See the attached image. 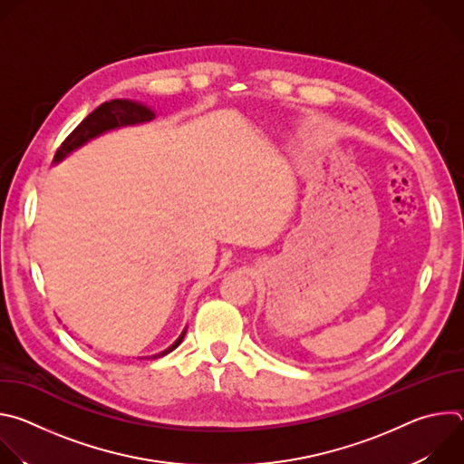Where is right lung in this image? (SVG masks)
<instances>
[{
	"label": "right lung",
	"mask_w": 464,
	"mask_h": 464,
	"mask_svg": "<svg viewBox=\"0 0 464 464\" xmlns=\"http://www.w3.org/2000/svg\"><path fill=\"white\" fill-rule=\"evenodd\" d=\"M156 117V113L147 108L141 102H134V101H126V99H113L110 102L101 104L99 108H95L73 131L72 134L63 140V143L58 147L56 154H54V163L62 161L65 156L70 152H73L75 149L82 147L86 141L97 138L99 134H104L106 130L111 128H119V126H128V124H140V122H147L152 121ZM185 336V330L183 334L163 353L156 354L154 358L165 356L170 351H174L181 340Z\"/></svg>",
	"instance_id": "1"
}]
</instances>
